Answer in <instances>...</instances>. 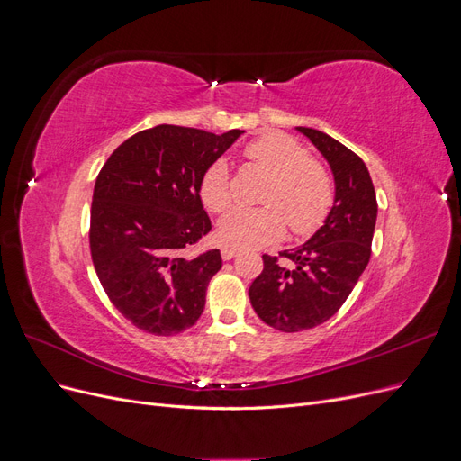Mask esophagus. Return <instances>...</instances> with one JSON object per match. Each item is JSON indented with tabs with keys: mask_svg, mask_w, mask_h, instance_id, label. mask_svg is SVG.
Listing matches in <instances>:
<instances>
[{
	"mask_svg": "<svg viewBox=\"0 0 461 461\" xmlns=\"http://www.w3.org/2000/svg\"><path fill=\"white\" fill-rule=\"evenodd\" d=\"M221 256H222V259H225V261H229V259H232V258H236V256H239V249H232V248H222L221 249Z\"/></svg>",
	"mask_w": 461,
	"mask_h": 461,
	"instance_id": "1",
	"label": "esophagus"
}]
</instances>
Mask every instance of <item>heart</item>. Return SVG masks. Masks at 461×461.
<instances>
[{
  "instance_id": "1",
  "label": "heart",
  "mask_w": 461,
  "mask_h": 461,
  "mask_svg": "<svg viewBox=\"0 0 461 461\" xmlns=\"http://www.w3.org/2000/svg\"><path fill=\"white\" fill-rule=\"evenodd\" d=\"M246 158L271 175L261 194L263 207H236L219 221L217 239L232 249H254L281 240L286 225L305 236L323 225L332 202L334 186L330 175L294 138L269 132L249 142ZM200 196L207 209L222 212L232 202L230 171L225 159L207 167Z\"/></svg>"
}]
</instances>
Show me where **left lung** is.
Listing matches in <instances>:
<instances>
[{
    "mask_svg": "<svg viewBox=\"0 0 461 461\" xmlns=\"http://www.w3.org/2000/svg\"><path fill=\"white\" fill-rule=\"evenodd\" d=\"M330 167L334 202L308 242L263 256V271L249 286L252 308L263 323L300 332L325 323L350 296L371 258L376 196L366 163L329 134L296 127Z\"/></svg>",
    "mask_w": 461,
    "mask_h": 461,
    "instance_id": "1",
    "label": "left lung"
}]
</instances>
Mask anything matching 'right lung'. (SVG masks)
I'll return each mask as SVG.
<instances>
[{
  "label": "right lung",
  "instance_id": "right-lung-1",
  "mask_svg": "<svg viewBox=\"0 0 461 461\" xmlns=\"http://www.w3.org/2000/svg\"><path fill=\"white\" fill-rule=\"evenodd\" d=\"M240 134L158 124L124 140L97 175L92 261L111 303L138 329L171 337L200 319L222 265L219 249L188 254L212 230L200 183Z\"/></svg>",
  "mask_w": 461,
  "mask_h": 461
}]
</instances>
